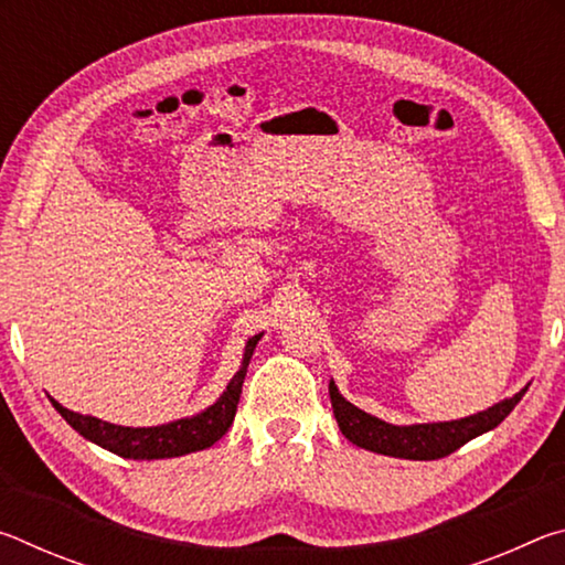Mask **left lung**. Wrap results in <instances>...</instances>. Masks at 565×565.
I'll return each mask as SVG.
<instances>
[{
	"label": "left lung",
	"mask_w": 565,
	"mask_h": 565,
	"mask_svg": "<svg viewBox=\"0 0 565 565\" xmlns=\"http://www.w3.org/2000/svg\"><path fill=\"white\" fill-rule=\"evenodd\" d=\"M531 384H525L519 394L511 398H503L491 408L478 411L473 416L456 418V420H438V424H411V426H394L386 424L376 416L366 414L359 406L339 394L333 379L329 381V396L331 408L337 416V424L341 434L349 438L351 444L366 451H374L381 456L394 458H408V461H436L454 454L456 448L471 441V438L491 431L501 424V420L511 414L515 404L523 398Z\"/></svg>",
	"instance_id": "left-lung-1"
}]
</instances>
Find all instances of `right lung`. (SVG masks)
Here are the masks:
<instances>
[{
  "label": "right lung",
  "instance_id": "right-lung-1",
  "mask_svg": "<svg viewBox=\"0 0 565 565\" xmlns=\"http://www.w3.org/2000/svg\"><path fill=\"white\" fill-rule=\"evenodd\" d=\"M262 337L264 333H256V337L246 341L242 366H238L234 379L228 381L226 391L214 401L212 406H206L194 416L169 420V424L147 426V428L117 426V424H109V420L84 416V414H76V411L64 408L60 401H54L52 396L50 401L76 434H82L87 441L107 448V451L117 454L121 458H134V461H157V458H177L194 451H204V448L214 446L218 438L228 431V426L234 424L248 361H252V353Z\"/></svg>",
  "mask_w": 565,
  "mask_h": 565
}]
</instances>
